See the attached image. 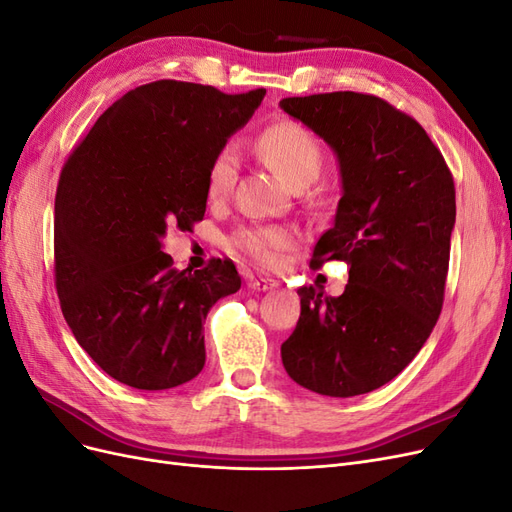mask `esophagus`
<instances>
[{
  "label": "esophagus",
  "instance_id": "obj_1",
  "mask_svg": "<svg viewBox=\"0 0 512 512\" xmlns=\"http://www.w3.org/2000/svg\"><path fill=\"white\" fill-rule=\"evenodd\" d=\"M247 288L258 290V292H265V290L275 288V282L269 280V277H254V275H250V277H247Z\"/></svg>",
  "mask_w": 512,
  "mask_h": 512
}]
</instances>
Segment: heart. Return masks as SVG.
Wrapping results in <instances>:
<instances>
[{"label":"heart","instance_id":"obj_1","mask_svg":"<svg viewBox=\"0 0 512 512\" xmlns=\"http://www.w3.org/2000/svg\"><path fill=\"white\" fill-rule=\"evenodd\" d=\"M256 149L275 173L294 190H303L316 181L324 151L318 138L303 123L280 119L260 132ZM239 173V149L235 143H226L213 153L205 175V190L211 200H222L235 185ZM297 243V235L284 226H243L228 239L232 252L254 262L260 269H273L280 265L286 250Z\"/></svg>","mask_w":512,"mask_h":512}]
</instances>
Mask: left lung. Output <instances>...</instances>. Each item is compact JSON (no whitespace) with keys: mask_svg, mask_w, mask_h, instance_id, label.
Here are the masks:
<instances>
[{"mask_svg":"<svg viewBox=\"0 0 512 512\" xmlns=\"http://www.w3.org/2000/svg\"><path fill=\"white\" fill-rule=\"evenodd\" d=\"M280 106L335 151L342 173L335 224L318 239L312 267H350L339 297L297 290L301 316L282 363L303 389L363 395L404 371L436 327L455 226L453 175L421 123L382 98L333 91Z\"/></svg>","mask_w":512,"mask_h":512,"instance_id":"left-lung-1","label":"left lung"}]
</instances>
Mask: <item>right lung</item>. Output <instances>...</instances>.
Wrapping results in <instances>:
<instances>
[{"label":"right lung","mask_w":512,"mask_h":512,"mask_svg":"<svg viewBox=\"0 0 512 512\" xmlns=\"http://www.w3.org/2000/svg\"><path fill=\"white\" fill-rule=\"evenodd\" d=\"M265 94L141 85L106 108L61 168L57 297L76 342L117 382L164 391L205 367V318L241 277L220 258L194 273L173 269L162 237L205 218L213 153Z\"/></svg>","instance_id":"add662e5"}]
</instances>
